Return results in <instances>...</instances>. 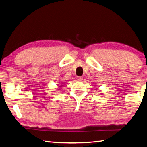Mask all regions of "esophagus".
<instances>
[{
	"label": "esophagus",
	"instance_id": "obj_1",
	"mask_svg": "<svg viewBox=\"0 0 147 147\" xmlns=\"http://www.w3.org/2000/svg\"><path fill=\"white\" fill-rule=\"evenodd\" d=\"M77 80H78V81L81 82V81H82V80H83V77L82 76H78L77 77Z\"/></svg>",
	"mask_w": 147,
	"mask_h": 147
}]
</instances>
